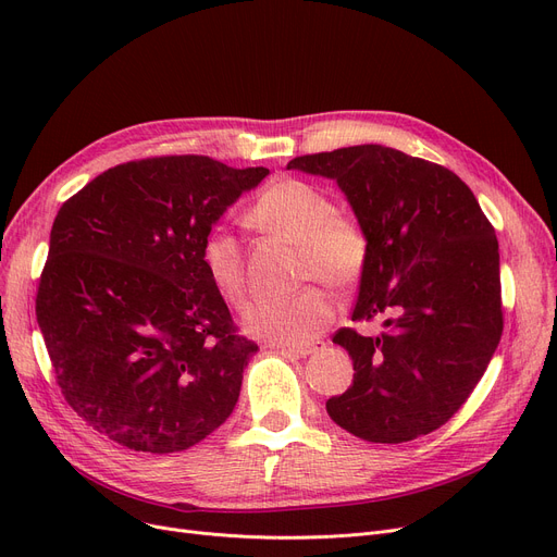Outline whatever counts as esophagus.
Returning <instances> with one entry per match:
<instances>
[{
	"label": "esophagus",
	"instance_id": "1",
	"mask_svg": "<svg viewBox=\"0 0 557 557\" xmlns=\"http://www.w3.org/2000/svg\"><path fill=\"white\" fill-rule=\"evenodd\" d=\"M325 343L323 341H313V343H302V345H273L277 349H282V352H290V355H298V357H309L313 352H318L320 347H323Z\"/></svg>",
	"mask_w": 557,
	"mask_h": 557
}]
</instances>
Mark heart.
Listing matches in <instances>:
<instances>
[{"label":"heart","mask_w":557,"mask_h":557,"mask_svg":"<svg viewBox=\"0 0 557 557\" xmlns=\"http://www.w3.org/2000/svg\"><path fill=\"white\" fill-rule=\"evenodd\" d=\"M246 223L259 232L294 242L296 277L323 280L345 288L355 284L368 261V234L357 219L334 210L332 196L300 178H275L252 200ZM202 271L234 307L248 296L242 242L225 227H212L200 244ZM334 318V300L323 286H305L290 296L259 298L242 315L244 330L275 345L311 343Z\"/></svg>","instance_id":"obj_1"}]
</instances>
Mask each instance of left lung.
Masks as SVG:
<instances>
[{
	"label": "left lung",
	"instance_id": "1",
	"mask_svg": "<svg viewBox=\"0 0 557 557\" xmlns=\"http://www.w3.org/2000/svg\"><path fill=\"white\" fill-rule=\"evenodd\" d=\"M286 169L323 175L345 194L370 244L352 320L386 318L379 336L336 332L357 372L327 399L330 418L386 445L443 426L504 332L499 244L472 189L382 144L302 156Z\"/></svg>",
	"mask_w": 557,
	"mask_h": 557
}]
</instances>
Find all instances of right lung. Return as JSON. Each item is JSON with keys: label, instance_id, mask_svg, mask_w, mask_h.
<instances>
[{"label": "right lung", "instance_id": "obj_1", "mask_svg": "<svg viewBox=\"0 0 557 557\" xmlns=\"http://www.w3.org/2000/svg\"><path fill=\"white\" fill-rule=\"evenodd\" d=\"M269 169L166 156L103 171L51 227L36 315L67 404L133 451H183L239 399L237 336L200 244Z\"/></svg>", "mask_w": 557, "mask_h": 557}]
</instances>
